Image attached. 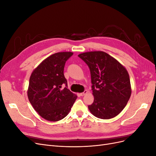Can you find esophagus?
<instances>
[{"label": "esophagus", "mask_w": 156, "mask_h": 156, "mask_svg": "<svg viewBox=\"0 0 156 156\" xmlns=\"http://www.w3.org/2000/svg\"><path fill=\"white\" fill-rule=\"evenodd\" d=\"M87 92H87V90H84L83 92H82V93H80V96H84V95H85V94H86Z\"/></svg>", "instance_id": "esophagus-1"}]
</instances>
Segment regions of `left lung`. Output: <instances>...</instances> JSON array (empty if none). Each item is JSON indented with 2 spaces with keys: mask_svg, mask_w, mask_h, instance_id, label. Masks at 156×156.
<instances>
[{
  "mask_svg": "<svg viewBox=\"0 0 156 156\" xmlns=\"http://www.w3.org/2000/svg\"><path fill=\"white\" fill-rule=\"evenodd\" d=\"M78 56L90 71L94 100L88 105L90 111L101 119H110L117 116L124 109L131 96L127 71L105 52H87Z\"/></svg>",
  "mask_w": 156,
  "mask_h": 156,
  "instance_id": "8db88e82",
  "label": "left lung"
}]
</instances>
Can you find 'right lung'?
Wrapping results in <instances>:
<instances>
[{
	"instance_id": "right-lung-1",
	"label": "right lung",
	"mask_w": 156,
	"mask_h": 156,
	"mask_svg": "<svg viewBox=\"0 0 156 156\" xmlns=\"http://www.w3.org/2000/svg\"><path fill=\"white\" fill-rule=\"evenodd\" d=\"M72 55V52L52 55L30 75L28 98L35 111L47 120L56 122L63 119L77 99V96L68 88L64 75L65 63Z\"/></svg>"
}]
</instances>
